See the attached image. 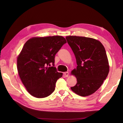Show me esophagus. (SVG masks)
Here are the masks:
<instances>
[{"instance_id": "esophagus-1", "label": "esophagus", "mask_w": 123, "mask_h": 123, "mask_svg": "<svg viewBox=\"0 0 123 123\" xmlns=\"http://www.w3.org/2000/svg\"><path fill=\"white\" fill-rule=\"evenodd\" d=\"M64 75L65 77H68V75H69V73H68V72H64Z\"/></svg>"}]
</instances>
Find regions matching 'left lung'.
Here are the masks:
<instances>
[{
  "instance_id": "left-lung-1",
  "label": "left lung",
  "mask_w": 123,
  "mask_h": 123,
  "mask_svg": "<svg viewBox=\"0 0 123 123\" xmlns=\"http://www.w3.org/2000/svg\"><path fill=\"white\" fill-rule=\"evenodd\" d=\"M75 55L77 67L71 71L77 83L71 90L81 96L90 95L98 90L109 71L105 49L99 41L82 36L66 37Z\"/></svg>"
}]
</instances>
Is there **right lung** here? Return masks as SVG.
Returning a JSON list of instances; mask_svg holds the SVG:
<instances>
[{
	"mask_svg": "<svg viewBox=\"0 0 123 123\" xmlns=\"http://www.w3.org/2000/svg\"><path fill=\"white\" fill-rule=\"evenodd\" d=\"M66 43L62 36H53L33 37L24 44L17 57V70L31 95L44 98L54 91L56 82L62 75L54 67L55 55Z\"/></svg>",
	"mask_w": 123,
	"mask_h": 123,
	"instance_id": "add662e5",
	"label": "right lung"
}]
</instances>
